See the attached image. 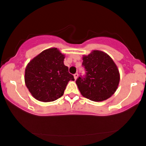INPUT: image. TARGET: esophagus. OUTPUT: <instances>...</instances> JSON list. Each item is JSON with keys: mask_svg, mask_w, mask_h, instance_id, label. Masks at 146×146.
<instances>
[{"mask_svg": "<svg viewBox=\"0 0 146 146\" xmlns=\"http://www.w3.org/2000/svg\"><path fill=\"white\" fill-rule=\"evenodd\" d=\"M74 78H75V80H76V78H78V73H75V75H74Z\"/></svg>", "mask_w": 146, "mask_h": 146, "instance_id": "obj_1", "label": "esophagus"}]
</instances>
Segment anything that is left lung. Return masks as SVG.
I'll list each match as a JSON object with an SVG mask.
<instances>
[{"instance_id": "obj_1", "label": "left lung", "mask_w": 146, "mask_h": 146, "mask_svg": "<svg viewBox=\"0 0 146 146\" xmlns=\"http://www.w3.org/2000/svg\"><path fill=\"white\" fill-rule=\"evenodd\" d=\"M82 60L87 72L84 77L79 76L76 80L81 95L95 102L110 98L120 82L119 71L113 59L105 52L93 50L83 55Z\"/></svg>"}]
</instances>
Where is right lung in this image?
Masks as SVG:
<instances>
[{
	"label": "right lung",
	"instance_id": "right-lung-1",
	"mask_svg": "<svg viewBox=\"0 0 146 146\" xmlns=\"http://www.w3.org/2000/svg\"><path fill=\"white\" fill-rule=\"evenodd\" d=\"M65 55L57 48L45 49L27 65L24 81L31 95L38 101L53 102L63 95L70 80H75L64 64Z\"/></svg>",
	"mask_w": 146,
	"mask_h": 146
}]
</instances>
